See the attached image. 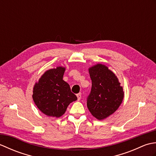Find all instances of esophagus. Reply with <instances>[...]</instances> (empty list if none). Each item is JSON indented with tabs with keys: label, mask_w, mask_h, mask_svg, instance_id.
<instances>
[{
	"label": "esophagus",
	"mask_w": 156,
	"mask_h": 156,
	"mask_svg": "<svg viewBox=\"0 0 156 156\" xmlns=\"http://www.w3.org/2000/svg\"><path fill=\"white\" fill-rule=\"evenodd\" d=\"M76 96H77L78 100V101H79V100H80V98H81V97H82V94H81V93H78V94H76Z\"/></svg>",
	"instance_id": "obj_1"
}]
</instances>
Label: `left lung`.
I'll return each mask as SVG.
<instances>
[{"label":"left lung","mask_w":156,"mask_h":156,"mask_svg":"<svg viewBox=\"0 0 156 156\" xmlns=\"http://www.w3.org/2000/svg\"><path fill=\"white\" fill-rule=\"evenodd\" d=\"M92 88L87 98V107L98 120L113 114L122 103L124 92L113 72L104 64H97L88 69Z\"/></svg>","instance_id":"left-lung-1"}]
</instances>
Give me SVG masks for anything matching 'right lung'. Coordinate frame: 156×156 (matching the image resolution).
I'll use <instances>...</instances> for the list:
<instances>
[{
	"label": "right lung",
	"instance_id": "add662e5",
	"mask_svg": "<svg viewBox=\"0 0 156 156\" xmlns=\"http://www.w3.org/2000/svg\"><path fill=\"white\" fill-rule=\"evenodd\" d=\"M65 70L63 66L48 69L34 87L33 100L39 110L48 117H61L68 105L77 100L69 85L63 80Z\"/></svg>",
	"mask_w": 156,
	"mask_h": 156
}]
</instances>
